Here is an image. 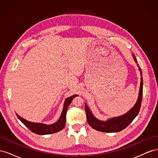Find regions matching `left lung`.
I'll list each match as a JSON object with an SVG mask.
<instances>
[{
    "label": "left lung",
    "instance_id": "left-lung-1",
    "mask_svg": "<svg viewBox=\"0 0 158 158\" xmlns=\"http://www.w3.org/2000/svg\"><path fill=\"white\" fill-rule=\"evenodd\" d=\"M133 59L135 60V63L137 64V66L138 67L140 73V85L139 93H138V97L135 106H133L128 112L123 115L113 117L107 119V121H101L99 120L97 118H95L93 114L92 111H91L87 104H85V114H86V119L88 123L91 127L94 128L95 130L104 132H117L123 131L127 127L132 121L135 118V117L138 115V113L140 109L142 99V94H143V78H142V73L141 69L138 64L137 60L135 54H132Z\"/></svg>",
    "mask_w": 158,
    "mask_h": 158
}]
</instances>
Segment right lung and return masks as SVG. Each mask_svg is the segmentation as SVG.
Listing matches in <instances>:
<instances>
[{
    "label": "right lung",
    "instance_id": "right-lung-1",
    "mask_svg": "<svg viewBox=\"0 0 158 158\" xmlns=\"http://www.w3.org/2000/svg\"><path fill=\"white\" fill-rule=\"evenodd\" d=\"M78 96V95H73L72 96L67 98L64 101L63 105V111L61 113L60 116L58 121L55 122L53 124H51V125H46V124L40 123H33L28 121L26 119L23 118L20 115L16 113V116L23 125H24L27 128L33 132V133H35L37 135H50V134H53L55 132H59L61 131L62 129L64 128L66 124V112H67V109L69 106V105L71 103L73 99Z\"/></svg>",
    "mask_w": 158,
    "mask_h": 158
}]
</instances>
